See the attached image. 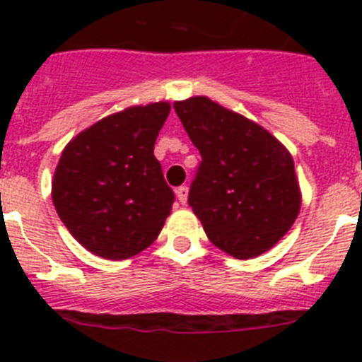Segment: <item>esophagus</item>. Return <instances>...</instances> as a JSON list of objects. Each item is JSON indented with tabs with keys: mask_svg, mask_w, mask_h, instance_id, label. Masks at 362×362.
I'll use <instances>...</instances> for the list:
<instances>
[{
	"mask_svg": "<svg viewBox=\"0 0 362 362\" xmlns=\"http://www.w3.org/2000/svg\"><path fill=\"white\" fill-rule=\"evenodd\" d=\"M175 196H177V201L181 204H187V199H188V187H179L177 190H175Z\"/></svg>",
	"mask_w": 362,
	"mask_h": 362,
	"instance_id": "34e87169",
	"label": "esophagus"
}]
</instances>
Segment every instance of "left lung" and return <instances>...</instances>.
Listing matches in <instances>:
<instances>
[{
    "instance_id": "8db88e82",
    "label": "left lung",
    "mask_w": 362,
    "mask_h": 362,
    "mask_svg": "<svg viewBox=\"0 0 362 362\" xmlns=\"http://www.w3.org/2000/svg\"><path fill=\"white\" fill-rule=\"evenodd\" d=\"M201 161L188 204L210 241L235 259L264 254L292 228L300 190L286 146L204 95L175 101Z\"/></svg>"
}]
</instances>
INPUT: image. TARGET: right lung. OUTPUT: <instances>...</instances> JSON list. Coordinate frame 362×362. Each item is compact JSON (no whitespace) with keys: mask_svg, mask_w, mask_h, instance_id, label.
I'll return each instance as SVG.
<instances>
[{"mask_svg":"<svg viewBox=\"0 0 362 362\" xmlns=\"http://www.w3.org/2000/svg\"><path fill=\"white\" fill-rule=\"evenodd\" d=\"M168 114V101L124 108L63 148L52 179L54 206L94 255L134 257L158 239L170 216L174 192L153 156Z\"/></svg>","mask_w":362,"mask_h":362,"instance_id":"obj_1","label":"right lung"}]
</instances>
